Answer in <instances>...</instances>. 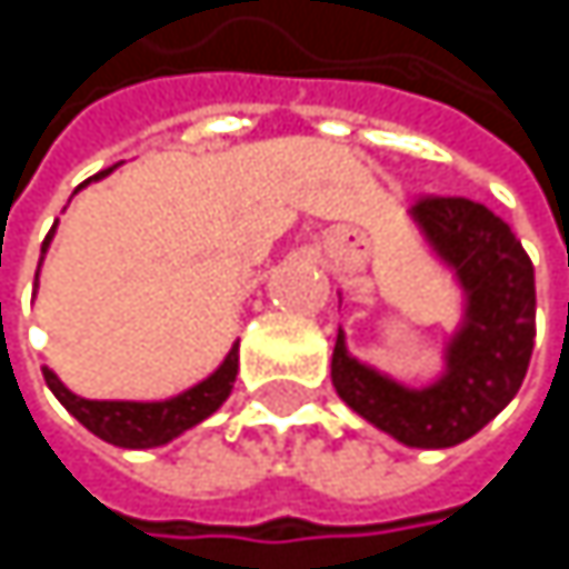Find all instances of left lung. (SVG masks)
<instances>
[{
  "label": "left lung",
  "instance_id": "left-lung-1",
  "mask_svg": "<svg viewBox=\"0 0 569 569\" xmlns=\"http://www.w3.org/2000/svg\"><path fill=\"white\" fill-rule=\"evenodd\" d=\"M428 253L461 289V319L441 346V372L405 386L356 359L339 329L332 386L379 431L408 448H455L517 396L533 352V263L513 230L485 203L428 197L408 210Z\"/></svg>",
  "mask_w": 569,
  "mask_h": 569
}]
</instances>
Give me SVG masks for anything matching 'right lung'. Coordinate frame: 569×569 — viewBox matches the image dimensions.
Here are the masks:
<instances>
[{
    "label": "right lung",
    "instance_id": "1",
    "mask_svg": "<svg viewBox=\"0 0 569 569\" xmlns=\"http://www.w3.org/2000/svg\"><path fill=\"white\" fill-rule=\"evenodd\" d=\"M108 171L88 177L84 183L91 180H101L108 177ZM81 183V187H84ZM78 187V190H81ZM58 227V220H56ZM56 227L49 230L46 243H42V257H39V270H42V260L52 247V237H56ZM36 286H39V273H36ZM237 369H240V342L230 346V352L223 356V362L197 386L183 389L180 396L161 398V401H111V398H81L74 396L56 372L46 366L42 376H46V386L52 389V396L68 408V415H74L91 435H98L101 441L108 445H118V448H158V445H168L177 435L190 431L193 425H200L203 418H210L227 398L233 392V382H237Z\"/></svg>",
    "mask_w": 569,
    "mask_h": 569
}]
</instances>
